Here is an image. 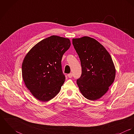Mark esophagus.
Masks as SVG:
<instances>
[{
  "label": "esophagus",
  "instance_id": "esophagus-1",
  "mask_svg": "<svg viewBox=\"0 0 134 134\" xmlns=\"http://www.w3.org/2000/svg\"><path fill=\"white\" fill-rule=\"evenodd\" d=\"M68 76L69 77V78H72V76H73V73H71L69 74L68 75Z\"/></svg>",
  "mask_w": 134,
  "mask_h": 134
}]
</instances>
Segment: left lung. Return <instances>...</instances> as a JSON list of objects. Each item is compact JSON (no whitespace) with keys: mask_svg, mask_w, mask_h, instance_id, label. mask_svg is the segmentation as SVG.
Returning <instances> with one entry per match:
<instances>
[{"mask_svg":"<svg viewBox=\"0 0 134 134\" xmlns=\"http://www.w3.org/2000/svg\"><path fill=\"white\" fill-rule=\"evenodd\" d=\"M81 62L82 72L77 84L83 96L95 100L104 96L115 80V69L111 56L94 38H73Z\"/></svg>","mask_w":134,"mask_h":134,"instance_id":"1","label":"left lung"}]
</instances>
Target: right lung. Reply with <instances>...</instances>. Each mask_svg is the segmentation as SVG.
<instances>
[{
  "label": "right lung",
  "instance_id": "1",
  "mask_svg": "<svg viewBox=\"0 0 134 134\" xmlns=\"http://www.w3.org/2000/svg\"><path fill=\"white\" fill-rule=\"evenodd\" d=\"M71 46L70 40L52 36L35 45L27 53L22 63V76L31 94L47 102L59 92L65 81L61 60Z\"/></svg>",
  "mask_w": 134,
  "mask_h": 134
}]
</instances>
